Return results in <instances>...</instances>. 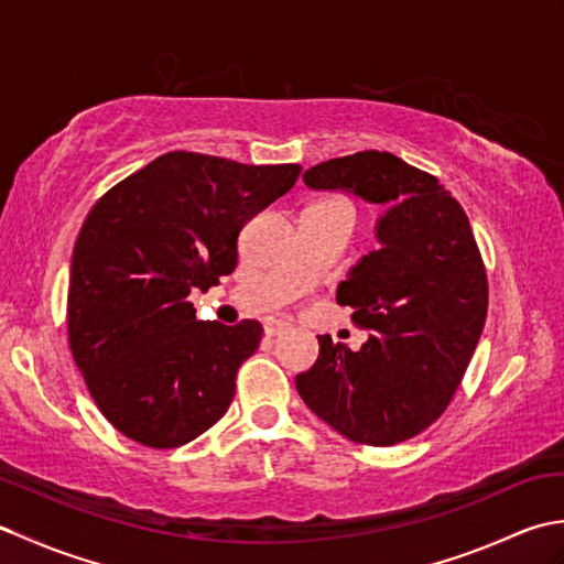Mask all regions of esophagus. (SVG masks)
Returning a JSON list of instances; mask_svg holds the SVG:
<instances>
[{
  "label": "esophagus",
  "instance_id": "1",
  "mask_svg": "<svg viewBox=\"0 0 564 564\" xmlns=\"http://www.w3.org/2000/svg\"><path fill=\"white\" fill-rule=\"evenodd\" d=\"M289 329V322H281V319H267L263 322V332H267V337H275V334H281Z\"/></svg>",
  "mask_w": 564,
  "mask_h": 564
}]
</instances>
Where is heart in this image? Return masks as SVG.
<instances>
[{"label": "heart", "mask_w": 564, "mask_h": 564, "mask_svg": "<svg viewBox=\"0 0 564 564\" xmlns=\"http://www.w3.org/2000/svg\"><path fill=\"white\" fill-rule=\"evenodd\" d=\"M322 203H344V200H322ZM346 206H349V203H346Z\"/></svg>", "instance_id": "obj_1"}]
</instances>
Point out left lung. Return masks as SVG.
Returning <instances> with one entry per match:
<instances>
[{
    "label": "left lung",
    "instance_id": "8db88e82",
    "mask_svg": "<svg viewBox=\"0 0 564 564\" xmlns=\"http://www.w3.org/2000/svg\"><path fill=\"white\" fill-rule=\"evenodd\" d=\"M310 188L382 203L380 249L339 283L337 303L368 329L358 351L317 337L315 366L295 388L322 422L366 446H394L446 412L487 317V271L451 191L390 152L366 150L310 166Z\"/></svg>",
    "mask_w": 564,
    "mask_h": 564
}]
</instances>
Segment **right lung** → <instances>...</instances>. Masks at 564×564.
Listing matches in <instances>:
<instances>
[{
	"label": "right lung",
	"instance_id": "right-lung-1",
	"mask_svg": "<svg viewBox=\"0 0 564 564\" xmlns=\"http://www.w3.org/2000/svg\"><path fill=\"white\" fill-rule=\"evenodd\" d=\"M301 170L176 150L94 203L72 251L67 339L123 436L176 448L227 412L263 327L200 322L186 297L235 271L242 227L289 194Z\"/></svg>",
	"mask_w": 564,
	"mask_h": 564
}]
</instances>
